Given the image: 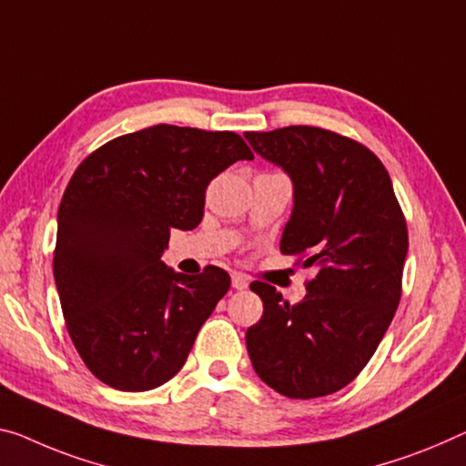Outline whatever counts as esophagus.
Instances as JSON below:
<instances>
[{"label":"esophagus","instance_id":"obj_1","mask_svg":"<svg viewBox=\"0 0 466 466\" xmlns=\"http://www.w3.org/2000/svg\"><path fill=\"white\" fill-rule=\"evenodd\" d=\"M231 283H233L235 289H248L249 279H248V275H243V273H233Z\"/></svg>","mask_w":466,"mask_h":466}]
</instances>
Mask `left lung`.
Returning a JSON list of instances; mask_svg holds the SVG:
<instances>
[{
	"mask_svg": "<svg viewBox=\"0 0 466 466\" xmlns=\"http://www.w3.org/2000/svg\"><path fill=\"white\" fill-rule=\"evenodd\" d=\"M246 139L293 183L281 252L317 268L298 304L268 283L249 285L264 304L246 333L249 360L281 396H329L367 367L396 314L406 218L388 170L362 143L304 125Z\"/></svg>",
	"mask_w": 466,
	"mask_h": 466,
	"instance_id": "8db88e82",
	"label": "left lung"
}]
</instances>
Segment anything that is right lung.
<instances>
[{"label": "right lung", "mask_w": 466, "mask_h": 466, "mask_svg": "<svg viewBox=\"0 0 466 466\" xmlns=\"http://www.w3.org/2000/svg\"><path fill=\"white\" fill-rule=\"evenodd\" d=\"M252 158L238 133L154 125L78 164L58 210L54 279L70 339L99 381L147 391L183 369L231 277L168 268L170 228H196L212 178Z\"/></svg>", "instance_id": "1"}]
</instances>
